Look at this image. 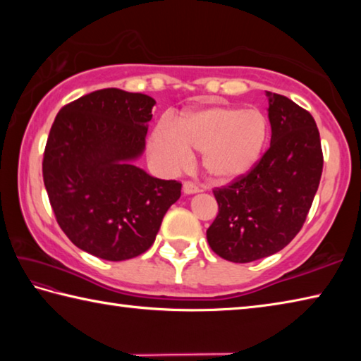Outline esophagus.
Segmentation results:
<instances>
[{
  "instance_id": "34e87169",
  "label": "esophagus",
  "mask_w": 361,
  "mask_h": 361,
  "mask_svg": "<svg viewBox=\"0 0 361 361\" xmlns=\"http://www.w3.org/2000/svg\"><path fill=\"white\" fill-rule=\"evenodd\" d=\"M199 191H200L199 186L194 185L192 181H185V183H183V192H185V194H195V192H199Z\"/></svg>"
}]
</instances>
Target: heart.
<instances>
[{
	"mask_svg": "<svg viewBox=\"0 0 361 361\" xmlns=\"http://www.w3.org/2000/svg\"><path fill=\"white\" fill-rule=\"evenodd\" d=\"M269 140V121L258 108L212 105L189 109L151 133L149 152L164 172L175 173L200 151L205 173L216 183H231L258 166Z\"/></svg>",
	"mask_w": 361,
	"mask_h": 361,
	"instance_id": "1",
	"label": "heart"
}]
</instances>
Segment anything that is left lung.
Wrapping results in <instances>:
<instances>
[{
	"mask_svg": "<svg viewBox=\"0 0 361 361\" xmlns=\"http://www.w3.org/2000/svg\"><path fill=\"white\" fill-rule=\"evenodd\" d=\"M271 146L252 172L215 188L218 215L207 229L213 252L252 262L295 239L319 189L323 152L312 114L283 95L266 92Z\"/></svg>",
	"mask_w": 361,
	"mask_h": 361,
	"instance_id": "obj_1",
	"label": "left lung"
}]
</instances>
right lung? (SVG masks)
Masks as SVG:
<instances>
[{"label":"right lung","mask_w":361,"mask_h":361,"mask_svg":"<svg viewBox=\"0 0 361 361\" xmlns=\"http://www.w3.org/2000/svg\"><path fill=\"white\" fill-rule=\"evenodd\" d=\"M154 99L102 89L60 109L49 132L42 178L57 223L78 248L106 261L145 253L181 183L133 166L143 154Z\"/></svg>","instance_id":"right-lung-1"}]
</instances>
